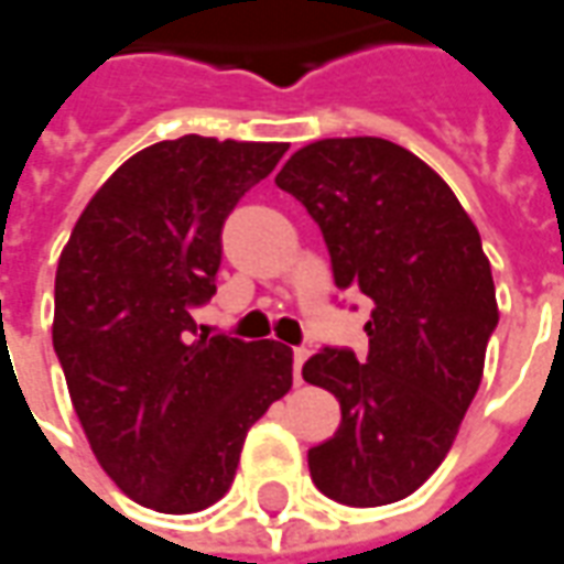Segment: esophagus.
I'll return each instance as SVG.
<instances>
[{"instance_id": "1", "label": "esophagus", "mask_w": 564, "mask_h": 564, "mask_svg": "<svg viewBox=\"0 0 564 564\" xmlns=\"http://www.w3.org/2000/svg\"><path fill=\"white\" fill-rule=\"evenodd\" d=\"M305 359H308V349L305 346L293 349V378H296V383H302V365H305Z\"/></svg>"}]
</instances>
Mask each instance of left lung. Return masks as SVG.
I'll return each instance as SVG.
<instances>
[{
	"label": "left lung",
	"instance_id": "left-lung-1",
	"mask_svg": "<svg viewBox=\"0 0 564 564\" xmlns=\"http://www.w3.org/2000/svg\"><path fill=\"white\" fill-rule=\"evenodd\" d=\"M274 184L318 221L340 290L375 302L368 359L321 349L302 378L340 399V427L308 449L321 494L387 506L446 458L484 378L496 286L456 193L409 149L380 137L318 140Z\"/></svg>",
	"mask_w": 564,
	"mask_h": 564
}]
</instances>
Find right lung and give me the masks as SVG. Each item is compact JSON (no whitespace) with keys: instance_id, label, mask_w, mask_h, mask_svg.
<instances>
[{"instance_id":"right-lung-1","label":"right lung","mask_w":564,"mask_h":564,"mask_svg":"<svg viewBox=\"0 0 564 564\" xmlns=\"http://www.w3.org/2000/svg\"><path fill=\"white\" fill-rule=\"evenodd\" d=\"M286 143L186 133L140 149L96 189L55 271L52 346L93 456L167 514L218 502L246 431L293 387V349L196 334L221 227Z\"/></svg>"}]
</instances>
